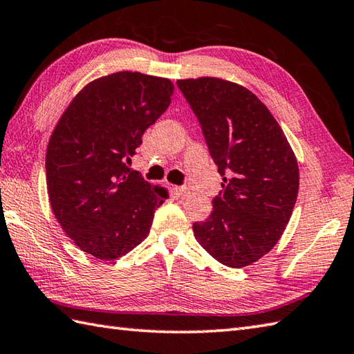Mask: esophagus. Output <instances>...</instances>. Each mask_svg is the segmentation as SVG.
I'll return each mask as SVG.
<instances>
[{"label":"esophagus","instance_id":"obj_1","mask_svg":"<svg viewBox=\"0 0 354 354\" xmlns=\"http://www.w3.org/2000/svg\"><path fill=\"white\" fill-rule=\"evenodd\" d=\"M174 190H175V193H176V194H179V196H187L188 193H190V190H188V187H185V185L175 187Z\"/></svg>","mask_w":354,"mask_h":354}]
</instances>
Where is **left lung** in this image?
<instances>
[{"label":"left lung","instance_id":"left-lung-1","mask_svg":"<svg viewBox=\"0 0 354 354\" xmlns=\"http://www.w3.org/2000/svg\"><path fill=\"white\" fill-rule=\"evenodd\" d=\"M223 176L212 212L193 223L212 258L241 268L274 248L292 214L299 166L283 131L248 88L218 78L178 80Z\"/></svg>","mask_w":354,"mask_h":354}]
</instances>
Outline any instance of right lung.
<instances>
[{"label":"right lung","instance_id":"right-lung-1","mask_svg":"<svg viewBox=\"0 0 354 354\" xmlns=\"http://www.w3.org/2000/svg\"><path fill=\"white\" fill-rule=\"evenodd\" d=\"M174 84L140 72L97 78L73 97L46 151L55 218L78 248L113 261L149 234L166 190L129 167L145 131L167 110Z\"/></svg>","mask_w":354,"mask_h":354}]
</instances>
